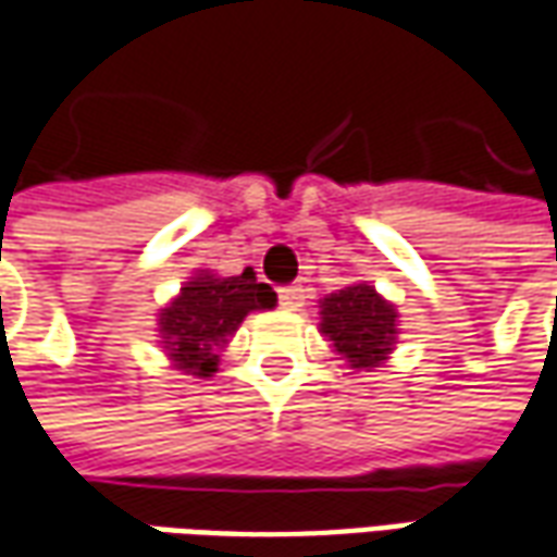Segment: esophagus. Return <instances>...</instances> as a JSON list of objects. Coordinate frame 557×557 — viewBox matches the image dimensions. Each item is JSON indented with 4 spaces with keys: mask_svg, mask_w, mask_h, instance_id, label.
Here are the masks:
<instances>
[{
    "mask_svg": "<svg viewBox=\"0 0 557 557\" xmlns=\"http://www.w3.org/2000/svg\"><path fill=\"white\" fill-rule=\"evenodd\" d=\"M280 308H286V310L305 308V289H301V286H283V289H280Z\"/></svg>",
    "mask_w": 557,
    "mask_h": 557,
    "instance_id": "34e87169",
    "label": "esophagus"
}]
</instances>
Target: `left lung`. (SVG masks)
Here are the masks:
<instances>
[{
  "label": "left lung",
  "instance_id": "8db88e82",
  "mask_svg": "<svg viewBox=\"0 0 557 557\" xmlns=\"http://www.w3.org/2000/svg\"><path fill=\"white\" fill-rule=\"evenodd\" d=\"M399 313L369 283H354L320 301V332L354 369H377L399 335Z\"/></svg>",
  "mask_w": 557,
  "mask_h": 557
}]
</instances>
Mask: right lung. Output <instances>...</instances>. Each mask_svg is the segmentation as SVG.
Returning <instances> with one entry per match:
<instances>
[{
	"instance_id": "obj_1",
	"label": "right lung",
	"mask_w": 557,
	"mask_h": 557,
	"mask_svg": "<svg viewBox=\"0 0 557 557\" xmlns=\"http://www.w3.org/2000/svg\"><path fill=\"white\" fill-rule=\"evenodd\" d=\"M277 293L259 283L252 268L237 277H215L198 271L180 295L158 313V332L164 350L185 374L210 377L219 366V350L252 310H271Z\"/></svg>"
}]
</instances>
